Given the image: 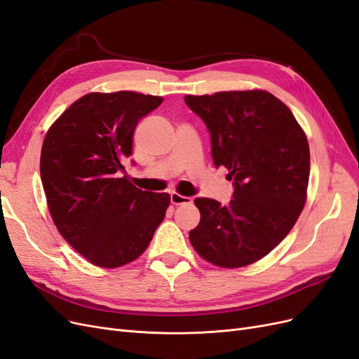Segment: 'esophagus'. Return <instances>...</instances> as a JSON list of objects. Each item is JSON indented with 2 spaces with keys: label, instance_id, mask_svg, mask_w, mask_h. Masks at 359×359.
I'll use <instances>...</instances> for the list:
<instances>
[{
  "label": "esophagus",
  "instance_id": "34e87169",
  "mask_svg": "<svg viewBox=\"0 0 359 359\" xmlns=\"http://www.w3.org/2000/svg\"><path fill=\"white\" fill-rule=\"evenodd\" d=\"M191 198H187V196H182V194L173 191L170 193V203L172 205H184V203H191Z\"/></svg>",
  "mask_w": 359,
  "mask_h": 359
}]
</instances>
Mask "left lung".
Here are the masks:
<instances>
[{"instance_id":"left-lung-1","label":"left lung","mask_w":359,"mask_h":359,"mask_svg":"<svg viewBox=\"0 0 359 359\" xmlns=\"http://www.w3.org/2000/svg\"><path fill=\"white\" fill-rule=\"evenodd\" d=\"M211 133L215 166L233 180V199L222 206L196 198L201 222L189 238L215 266L257 262L286 235L307 201L310 149L289 107L265 90L184 97Z\"/></svg>"}]
</instances>
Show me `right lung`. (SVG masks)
<instances>
[{"instance_id":"right-lung-1","label":"right lung","mask_w":359,"mask_h":359,"mask_svg":"<svg viewBox=\"0 0 359 359\" xmlns=\"http://www.w3.org/2000/svg\"><path fill=\"white\" fill-rule=\"evenodd\" d=\"M135 91L90 93L72 103L43 140L40 177L48 210L76 252L100 268L133 262L170 203L123 175L137 121L161 104Z\"/></svg>"}]
</instances>
